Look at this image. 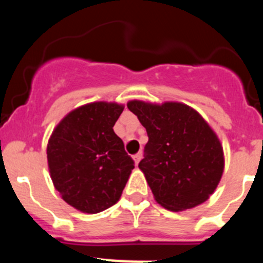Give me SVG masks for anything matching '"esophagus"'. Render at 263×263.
<instances>
[{
  "label": "esophagus",
  "mask_w": 263,
  "mask_h": 263,
  "mask_svg": "<svg viewBox=\"0 0 263 263\" xmlns=\"http://www.w3.org/2000/svg\"><path fill=\"white\" fill-rule=\"evenodd\" d=\"M141 157H142L141 152L140 153H136L135 156H132V159H134V161H135V164H138V162H140Z\"/></svg>",
  "instance_id": "esophagus-1"
}]
</instances>
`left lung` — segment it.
<instances>
[{"mask_svg": "<svg viewBox=\"0 0 263 263\" xmlns=\"http://www.w3.org/2000/svg\"><path fill=\"white\" fill-rule=\"evenodd\" d=\"M127 107L148 135L138 168L157 203L184 211L206 201L225 167L222 144L206 120L178 101L131 100Z\"/></svg>", "mask_w": 263, "mask_h": 263, "instance_id": "obj_1", "label": "left lung"}]
</instances>
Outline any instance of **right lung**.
<instances>
[{"label": "right lung", "instance_id": "right-lung-1", "mask_svg": "<svg viewBox=\"0 0 263 263\" xmlns=\"http://www.w3.org/2000/svg\"><path fill=\"white\" fill-rule=\"evenodd\" d=\"M125 105L95 101L66 114L53 129L47 159L54 188L74 209L106 210L120 200L135 168L114 125Z\"/></svg>", "mask_w": 263, "mask_h": 263}]
</instances>
